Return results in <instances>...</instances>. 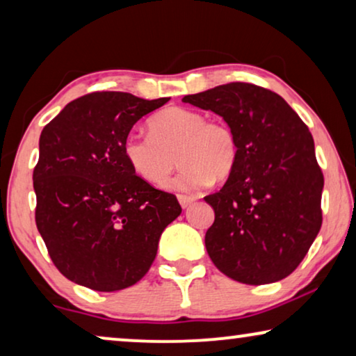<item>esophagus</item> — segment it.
I'll return each instance as SVG.
<instances>
[{
	"instance_id": "1",
	"label": "esophagus",
	"mask_w": 356,
	"mask_h": 356,
	"mask_svg": "<svg viewBox=\"0 0 356 356\" xmlns=\"http://www.w3.org/2000/svg\"><path fill=\"white\" fill-rule=\"evenodd\" d=\"M178 202H179V206H181L183 209H188L189 206H191V204L196 202V197H193V196H184V194H179V196H178Z\"/></svg>"
}]
</instances>
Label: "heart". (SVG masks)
I'll list each match as a JSON object with an SVG mask.
<instances>
[{"label":"heart","mask_w":356,"mask_h":356,"mask_svg":"<svg viewBox=\"0 0 356 356\" xmlns=\"http://www.w3.org/2000/svg\"><path fill=\"white\" fill-rule=\"evenodd\" d=\"M149 134H131L124 157L133 172L150 184H162L177 167L183 168L167 186L197 191L230 177L238 162V140L230 126L207 121L196 110L172 106L147 123Z\"/></svg>","instance_id":"obj_1"}]
</instances>
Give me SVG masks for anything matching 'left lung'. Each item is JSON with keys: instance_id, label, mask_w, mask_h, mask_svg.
Here are the masks:
<instances>
[{"instance_id": "8db88e82", "label": "left lung", "mask_w": 356, "mask_h": 356, "mask_svg": "<svg viewBox=\"0 0 356 356\" xmlns=\"http://www.w3.org/2000/svg\"><path fill=\"white\" fill-rule=\"evenodd\" d=\"M183 102L222 116L238 140L235 170L220 191L204 197L216 212L206 233L212 262L241 284L285 279L323 223L324 177L308 126L275 92L246 82Z\"/></svg>"}]
</instances>
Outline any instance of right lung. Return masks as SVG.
Here are the masks:
<instances>
[{
    "label": "right lung",
    "mask_w": 356,
    "mask_h": 356,
    "mask_svg": "<svg viewBox=\"0 0 356 356\" xmlns=\"http://www.w3.org/2000/svg\"><path fill=\"white\" fill-rule=\"evenodd\" d=\"M168 100L94 92L43 128L33 168L35 222L53 264L74 284L97 291L134 285L181 213L173 194L139 178L124 157L131 128Z\"/></svg>",
    "instance_id": "add662e5"
}]
</instances>
